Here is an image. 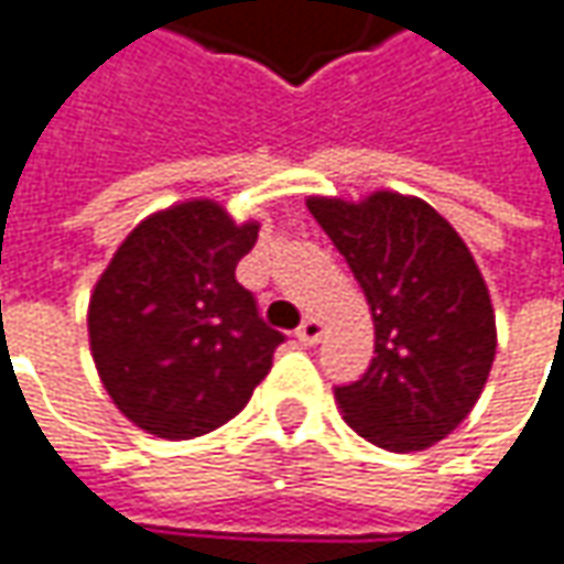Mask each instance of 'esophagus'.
Returning a JSON list of instances; mask_svg holds the SVG:
<instances>
[{"label": "esophagus", "mask_w": 564, "mask_h": 564, "mask_svg": "<svg viewBox=\"0 0 564 564\" xmlns=\"http://www.w3.org/2000/svg\"><path fill=\"white\" fill-rule=\"evenodd\" d=\"M325 335V325H322V318H315V315H310L300 328H296V341L300 345H306V348H313V345H318V338Z\"/></svg>", "instance_id": "esophagus-1"}]
</instances>
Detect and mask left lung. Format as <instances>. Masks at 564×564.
<instances>
[{
	"instance_id": "1",
	"label": "left lung",
	"mask_w": 564,
	"mask_h": 564,
	"mask_svg": "<svg viewBox=\"0 0 564 564\" xmlns=\"http://www.w3.org/2000/svg\"><path fill=\"white\" fill-rule=\"evenodd\" d=\"M315 223L345 254L373 313L367 373L335 389L370 444L412 453L444 441L479 402L498 348L495 310L459 232L421 197H310Z\"/></svg>"
}]
</instances>
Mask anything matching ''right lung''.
Returning <instances> with one entry per match:
<instances>
[{
	"label": "right lung",
	"mask_w": 564,
	"mask_h": 564,
	"mask_svg": "<svg viewBox=\"0 0 564 564\" xmlns=\"http://www.w3.org/2000/svg\"><path fill=\"white\" fill-rule=\"evenodd\" d=\"M258 223L216 200L147 216L88 300V345L111 402L147 434L191 441L249 405L281 332L264 325L236 264Z\"/></svg>",
	"instance_id": "right-lung-1"
}]
</instances>
